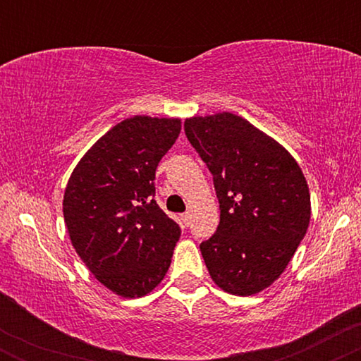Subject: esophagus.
I'll return each mask as SVG.
<instances>
[{"label": "esophagus", "instance_id": "34e87169", "mask_svg": "<svg viewBox=\"0 0 361 361\" xmlns=\"http://www.w3.org/2000/svg\"><path fill=\"white\" fill-rule=\"evenodd\" d=\"M180 222H181V226H183V227H188L190 222H192V217H190V214H183V215H181Z\"/></svg>", "mask_w": 361, "mask_h": 361}]
</instances>
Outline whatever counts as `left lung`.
Instances as JSON below:
<instances>
[{"label": "left lung", "mask_w": 361, "mask_h": 361, "mask_svg": "<svg viewBox=\"0 0 361 361\" xmlns=\"http://www.w3.org/2000/svg\"><path fill=\"white\" fill-rule=\"evenodd\" d=\"M185 134L214 176L221 222L200 244L207 270L233 295H252L283 273L310 221V193L287 149L222 111L186 118Z\"/></svg>", "instance_id": "1"}]
</instances>
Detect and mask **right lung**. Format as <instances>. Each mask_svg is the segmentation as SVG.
Listing matches in <instances>:
<instances>
[{"label": "right lung", "mask_w": 361, "mask_h": 361, "mask_svg": "<svg viewBox=\"0 0 361 361\" xmlns=\"http://www.w3.org/2000/svg\"><path fill=\"white\" fill-rule=\"evenodd\" d=\"M180 130L178 118H126L91 146L66 186L74 250L117 295H146L171 264L181 229L156 204L154 178Z\"/></svg>", "instance_id": "1"}]
</instances>
